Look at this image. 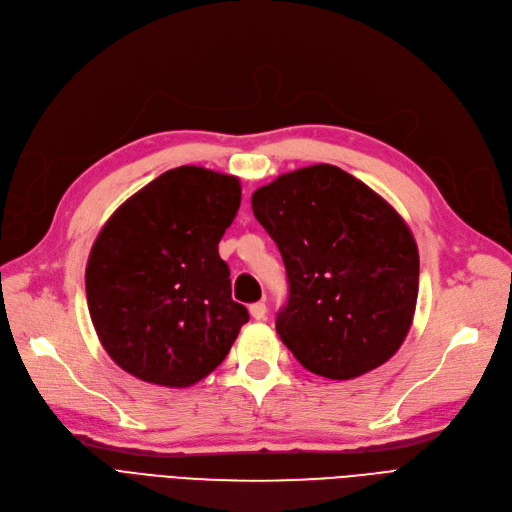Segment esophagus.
<instances>
[{"mask_svg": "<svg viewBox=\"0 0 512 512\" xmlns=\"http://www.w3.org/2000/svg\"><path fill=\"white\" fill-rule=\"evenodd\" d=\"M250 314H252V319H256V321H264L266 319V304L264 302L252 304Z\"/></svg>", "mask_w": 512, "mask_h": 512, "instance_id": "esophagus-1", "label": "esophagus"}]
</instances>
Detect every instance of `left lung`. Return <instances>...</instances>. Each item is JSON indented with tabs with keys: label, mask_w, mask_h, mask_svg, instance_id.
I'll return each mask as SVG.
<instances>
[{
	"label": "left lung",
	"mask_w": 512,
	"mask_h": 512,
	"mask_svg": "<svg viewBox=\"0 0 512 512\" xmlns=\"http://www.w3.org/2000/svg\"><path fill=\"white\" fill-rule=\"evenodd\" d=\"M252 210L283 256L289 298L275 327L302 367L346 381L392 358L419 296V250L404 218L331 164L256 189Z\"/></svg>",
	"instance_id": "left-lung-1"
}]
</instances>
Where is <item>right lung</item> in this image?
<instances>
[{"mask_svg":"<svg viewBox=\"0 0 512 512\" xmlns=\"http://www.w3.org/2000/svg\"><path fill=\"white\" fill-rule=\"evenodd\" d=\"M239 202L237 177L179 166L108 218L87 260L85 289L95 333L120 369L189 387L225 360L250 321L218 256Z\"/></svg>","mask_w":512,"mask_h":512,"instance_id":"obj_1","label":"right lung"}]
</instances>
